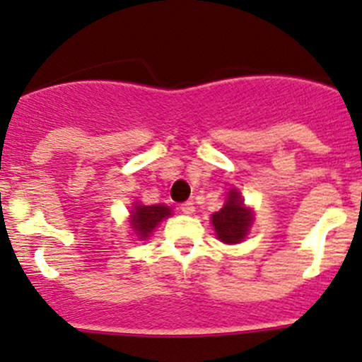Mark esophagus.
<instances>
[{"mask_svg": "<svg viewBox=\"0 0 362 362\" xmlns=\"http://www.w3.org/2000/svg\"><path fill=\"white\" fill-rule=\"evenodd\" d=\"M180 210L184 211V214H192L194 211V203L192 202H184L180 204Z\"/></svg>", "mask_w": 362, "mask_h": 362, "instance_id": "34e87169", "label": "esophagus"}]
</instances>
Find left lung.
<instances>
[{"instance_id": "8db88e82", "label": "left lung", "mask_w": 362, "mask_h": 362, "mask_svg": "<svg viewBox=\"0 0 362 362\" xmlns=\"http://www.w3.org/2000/svg\"><path fill=\"white\" fill-rule=\"evenodd\" d=\"M211 222L221 242L238 243L245 238L252 224V214L249 208L243 206L236 189L229 192L224 206L211 215Z\"/></svg>"}]
</instances>
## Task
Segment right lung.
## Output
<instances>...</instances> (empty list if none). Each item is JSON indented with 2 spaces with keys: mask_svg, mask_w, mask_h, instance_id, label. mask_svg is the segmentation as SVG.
Listing matches in <instances>:
<instances>
[{
  "mask_svg": "<svg viewBox=\"0 0 362 362\" xmlns=\"http://www.w3.org/2000/svg\"><path fill=\"white\" fill-rule=\"evenodd\" d=\"M168 215H171V210L168 206H160V204H152V206L136 204L133 217H131V224H133L134 233L144 240L154 231L156 226Z\"/></svg>",
  "mask_w": 362,
  "mask_h": 362,
  "instance_id": "obj_1",
  "label": "right lung"
}]
</instances>
